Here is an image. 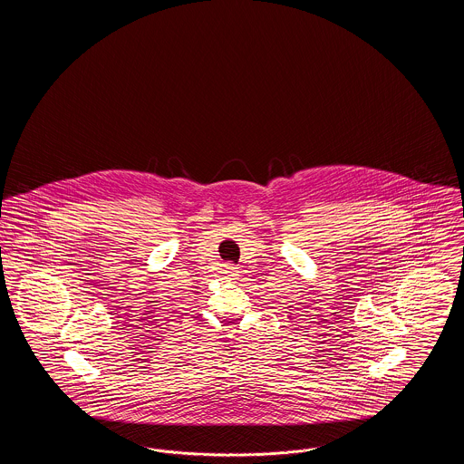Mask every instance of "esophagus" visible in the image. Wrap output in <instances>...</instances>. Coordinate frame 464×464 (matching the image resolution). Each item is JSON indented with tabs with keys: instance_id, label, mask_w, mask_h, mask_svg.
I'll return each mask as SVG.
<instances>
[{
	"instance_id": "esophagus-1",
	"label": "esophagus",
	"mask_w": 464,
	"mask_h": 464,
	"mask_svg": "<svg viewBox=\"0 0 464 464\" xmlns=\"http://www.w3.org/2000/svg\"><path fill=\"white\" fill-rule=\"evenodd\" d=\"M222 273L226 275V276H229V278H235V276H238V267L235 265H224L222 267Z\"/></svg>"
}]
</instances>
